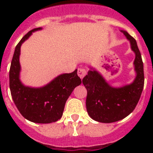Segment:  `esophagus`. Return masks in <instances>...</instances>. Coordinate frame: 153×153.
Wrapping results in <instances>:
<instances>
[{"instance_id":"1","label":"esophagus","mask_w":153,"mask_h":153,"mask_svg":"<svg viewBox=\"0 0 153 153\" xmlns=\"http://www.w3.org/2000/svg\"><path fill=\"white\" fill-rule=\"evenodd\" d=\"M78 76H79L80 79H82L85 76V75L86 74V69L84 68H79L78 69V72H77Z\"/></svg>"}]
</instances>
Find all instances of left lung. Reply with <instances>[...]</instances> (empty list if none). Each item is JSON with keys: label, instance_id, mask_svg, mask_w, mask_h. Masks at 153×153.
Returning <instances> with one entry per match:
<instances>
[{"label": "left lung", "instance_id": "obj_1", "mask_svg": "<svg viewBox=\"0 0 153 153\" xmlns=\"http://www.w3.org/2000/svg\"><path fill=\"white\" fill-rule=\"evenodd\" d=\"M120 31L129 41L131 50L135 53L134 80L129 84L114 87L91 66L89 67L87 75L83 79L87 90V113L93 120L103 123L117 122L129 116L140 100L144 86L143 63L136 40L126 31Z\"/></svg>", "mask_w": 153, "mask_h": 153}]
</instances>
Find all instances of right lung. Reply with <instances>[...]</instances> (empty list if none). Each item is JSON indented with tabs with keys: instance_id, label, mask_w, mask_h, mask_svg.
Segmentation results:
<instances>
[{
	"instance_id": "add662e5",
	"label": "right lung",
	"mask_w": 153,
	"mask_h": 153,
	"mask_svg": "<svg viewBox=\"0 0 153 153\" xmlns=\"http://www.w3.org/2000/svg\"><path fill=\"white\" fill-rule=\"evenodd\" d=\"M40 30L42 27L31 30L16 46L9 72L10 90L13 102L26 120L36 123H51L61 118L67 99L74 88L81 84V79L75 70L70 74L57 76L40 87L25 86L21 82V45L33 32Z\"/></svg>"
}]
</instances>
